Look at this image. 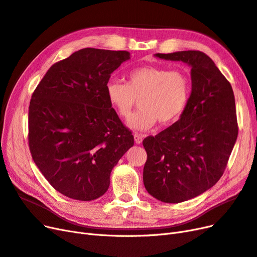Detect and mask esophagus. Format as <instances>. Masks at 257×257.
<instances>
[{"label": "esophagus", "instance_id": "esophagus-1", "mask_svg": "<svg viewBox=\"0 0 257 257\" xmlns=\"http://www.w3.org/2000/svg\"><path fill=\"white\" fill-rule=\"evenodd\" d=\"M143 138H144L143 135L138 134V132H136V134H135V141H136L137 144H141V143H142Z\"/></svg>", "mask_w": 257, "mask_h": 257}]
</instances>
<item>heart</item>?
<instances>
[{
	"label": "heart",
	"mask_w": 257,
	"mask_h": 257,
	"mask_svg": "<svg viewBox=\"0 0 257 257\" xmlns=\"http://www.w3.org/2000/svg\"><path fill=\"white\" fill-rule=\"evenodd\" d=\"M192 84L180 69L163 66H143L127 73V83L107 82V100L122 118H127L140 99L141 109L128 119L137 130H147L159 120L163 126L177 121L186 111L191 97Z\"/></svg>",
	"instance_id": "b5f03b06"
}]
</instances>
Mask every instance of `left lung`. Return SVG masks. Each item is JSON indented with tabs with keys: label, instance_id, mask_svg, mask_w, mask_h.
Wrapping results in <instances>:
<instances>
[{
	"label": "left lung",
	"instance_id": "left-lung-1",
	"mask_svg": "<svg viewBox=\"0 0 257 257\" xmlns=\"http://www.w3.org/2000/svg\"><path fill=\"white\" fill-rule=\"evenodd\" d=\"M155 55L191 67L192 90L186 111L172 126L143 141L147 192L164 203H181L207 191L224 173L238 136L235 96L204 52Z\"/></svg>",
	"mask_w": 257,
	"mask_h": 257
}]
</instances>
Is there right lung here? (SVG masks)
Returning a JSON list of instances; mask_svg holds the SVG:
<instances>
[{"label":"right lung","mask_w":257,"mask_h":257,"mask_svg":"<svg viewBox=\"0 0 257 257\" xmlns=\"http://www.w3.org/2000/svg\"><path fill=\"white\" fill-rule=\"evenodd\" d=\"M128 51L85 48L53 64L32 95L29 146L32 158L56 191L93 201L135 139L107 100L111 73Z\"/></svg>","instance_id":"right-lung-1"}]
</instances>
